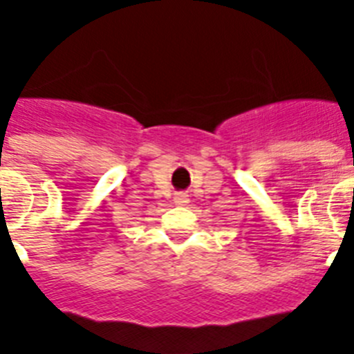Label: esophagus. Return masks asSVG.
Listing matches in <instances>:
<instances>
[{
    "label": "esophagus",
    "mask_w": 354,
    "mask_h": 354,
    "mask_svg": "<svg viewBox=\"0 0 354 354\" xmlns=\"http://www.w3.org/2000/svg\"><path fill=\"white\" fill-rule=\"evenodd\" d=\"M174 200H175V204H177V205H186L187 204V196L186 195H177Z\"/></svg>",
    "instance_id": "34e87169"
}]
</instances>
